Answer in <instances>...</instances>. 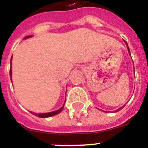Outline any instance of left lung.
I'll list each match as a JSON object with an SVG mask.
<instances>
[{
	"instance_id": "8db88e82",
	"label": "left lung",
	"mask_w": 148,
	"mask_h": 148,
	"mask_svg": "<svg viewBox=\"0 0 148 148\" xmlns=\"http://www.w3.org/2000/svg\"><path fill=\"white\" fill-rule=\"evenodd\" d=\"M125 44H126V45H127V49H128V51H129V53H130V49H129V47H128L127 43V42H126V41H125ZM124 108V107H121V108H119V110H121V108ZM119 110H118V111H119Z\"/></svg>"
}]
</instances>
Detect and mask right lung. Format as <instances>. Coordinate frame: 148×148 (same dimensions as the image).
<instances>
[{
  "mask_svg": "<svg viewBox=\"0 0 148 148\" xmlns=\"http://www.w3.org/2000/svg\"><path fill=\"white\" fill-rule=\"evenodd\" d=\"M29 37H31V35L26 36L24 38H29ZM11 60H12V58H11ZM10 78H11V75H12L11 67H10ZM64 105L62 106V108H60L59 110H56V111H53V112H51V113H32V112H30V113H33V115L38 116V117H39V118H47V117H50V116H55V115H56V114H58V113H59L60 112H61V111L63 110V108H64Z\"/></svg>",
  "mask_w": 148,
  "mask_h": 148,
  "instance_id": "1",
  "label": "right lung"
}]
</instances>
